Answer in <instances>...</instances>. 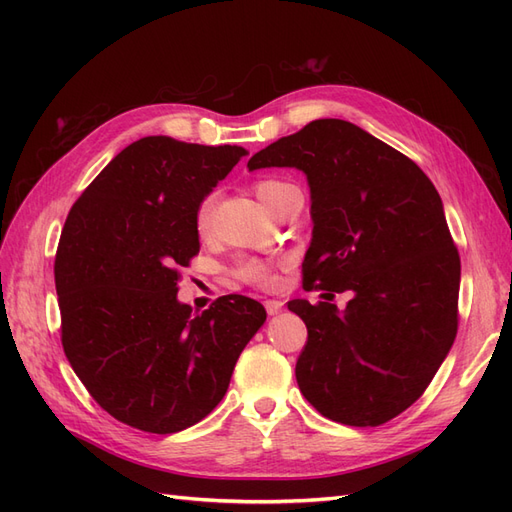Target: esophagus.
Instances as JSON below:
<instances>
[{"mask_svg":"<svg viewBox=\"0 0 512 512\" xmlns=\"http://www.w3.org/2000/svg\"><path fill=\"white\" fill-rule=\"evenodd\" d=\"M282 307H284V303H282V301H277V299H267V301H265V309H267V314H269V316L280 314V312H282Z\"/></svg>","mask_w":512,"mask_h":512,"instance_id":"obj_1","label":"esophagus"}]
</instances>
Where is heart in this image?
<instances>
[{"label": "heart", "instance_id": "obj_1", "mask_svg": "<svg viewBox=\"0 0 512 512\" xmlns=\"http://www.w3.org/2000/svg\"><path fill=\"white\" fill-rule=\"evenodd\" d=\"M290 188H292L290 183L280 181V179H260V181H256V194H258L262 203H265V207H269V209H273L277 200H280L282 194H286ZM215 205H218V192H209L198 203L196 213H194V226L198 230V235H207V232L211 230ZM232 275H235L237 280H241L245 284H254V286H262V288H269V286L275 284L273 267L269 265V262L254 258V256L241 258L237 265L232 267Z\"/></svg>", "mask_w": 512, "mask_h": 512}]
</instances>
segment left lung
<instances>
[{
    "mask_svg": "<svg viewBox=\"0 0 512 512\" xmlns=\"http://www.w3.org/2000/svg\"><path fill=\"white\" fill-rule=\"evenodd\" d=\"M294 166L312 190L303 288L288 301L307 327L297 374L322 416L378 427L425 393L459 324L461 260L442 200L408 156L344 119H316L247 162ZM352 291L344 313L329 304Z\"/></svg>",
    "mask_w": 512,
    "mask_h": 512,
    "instance_id": "8db88e82",
    "label": "left lung"
}]
</instances>
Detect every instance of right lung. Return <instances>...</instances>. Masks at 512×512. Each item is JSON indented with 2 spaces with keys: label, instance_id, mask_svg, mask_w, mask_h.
Segmentation results:
<instances>
[{
  "label": "right lung",
  "instance_id": "obj_1",
  "mask_svg": "<svg viewBox=\"0 0 512 512\" xmlns=\"http://www.w3.org/2000/svg\"><path fill=\"white\" fill-rule=\"evenodd\" d=\"M245 153L145 136L87 185L61 230V346L96 404L134 429L175 433L203 421L267 320L243 294L198 316L177 301L179 271L200 250L196 207Z\"/></svg>",
  "mask_w": 512,
  "mask_h": 512
}]
</instances>
